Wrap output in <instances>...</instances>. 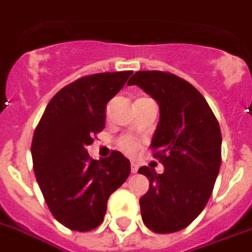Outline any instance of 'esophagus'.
<instances>
[{
  "label": "esophagus",
  "mask_w": 252,
  "mask_h": 252,
  "mask_svg": "<svg viewBox=\"0 0 252 252\" xmlns=\"http://www.w3.org/2000/svg\"><path fill=\"white\" fill-rule=\"evenodd\" d=\"M138 171V166L135 163H131V173H137Z\"/></svg>",
  "instance_id": "1"
}]
</instances>
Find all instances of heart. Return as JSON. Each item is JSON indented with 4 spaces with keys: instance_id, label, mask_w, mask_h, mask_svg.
Returning <instances> with one entry per match:
<instances>
[{
    "instance_id": "b5f03b06",
    "label": "heart",
    "mask_w": 252,
    "mask_h": 252,
    "mask_svg": "<svg viewBox=\"0 0 252 252\" xmlns=\"http://www.w3.org/2000/svg\"><path fill=\"white\" fill-rule=\"evenodd\" d=\"M139 99H145V98H139ZM119 150H122L125 154L133 155L138 151V149L142 146V142L139 139L134 137H128V135H125V137H121L117 142Z\"/></svg>"
}]
</instances>
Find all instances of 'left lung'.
<instances>
[{
    "label": "left lung",
    "mask_w": 252,
    "mask_h": 252,
    "mask_svg": "<svg viewBox=\"0 0 252 252\" xmlns=\"http://www.w3.org/2000/svg\"><path fill=\"white\" fill-rule=\"evenodd\" d=\"M137 85L158 102L160 118L151 142L164 171L142 166L150 187L139 199L143 223L157 234L186 228L205 209L222 162V134L205 97L181 77L159 70L137 71Z\"/></svg>",
    "instance_id": "left-lung-1"
}]
</instances>
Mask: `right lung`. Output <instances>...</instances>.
Here are the masks:
<instances>
[{
  "mask_svg": "<svg viewBox=\"0 0 252 252\" xmlns=\"http://www.w3.org/2000/svg\"><path fill=\"white\" fill-rule=\"evenodd\" d=\"M131 74L128 70L75 79L50 99L35 127L34 174L53 217L70 230L97 228L109 196L130 175V162L119 151L97 160L86 147L105 128L106 105Z\"/></svg>",
  "mask_w": 252,
  "mask_h": 252,
  "instance_id": "add662e5",
  "label": "right lung"
}]
</instances>
